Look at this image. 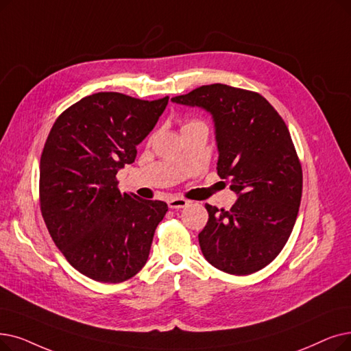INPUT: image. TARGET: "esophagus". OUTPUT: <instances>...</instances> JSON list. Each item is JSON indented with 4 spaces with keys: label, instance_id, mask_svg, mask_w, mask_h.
I'll return each instance as SVG.
<instances>
[{
    "label": "esophagus",
    "instance_id": "obj_1",
    "mask_svg": "<svg viewBox=\"0 0 351 351\" xmlns=\"http://www.w3.org/2000/svg\"><path fill=\"white\" fill-rule=\"evenodd\" d=\"M167 205H169L171 209H182L189 205V201L184 199V197H172V199L167 201Z\"/></svg>",
    "mask_w": 351,
    "mask_h": 351
}]
</instances>
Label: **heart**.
Returning a JSON list of instances; mask_svg holds the SVG:
<instances>
[{
  "instance_id": "heart-1",
  "label": "heart",
  "mask_w": 351,
  "mask_h": 351,
  "mask_svg": "<svg viewBox=\"0 0 351 351\" xmlns=\"http://www.w3.org/2000/svg\"><path fill=\"white\" fill-rule=\"evenodd\" d=\"M197 126H206V125L199 119H184V120L180 121V130H182V133L189 130V129L197 128Z\"/></svg>"
}]
</instances>
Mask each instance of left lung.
Listing matches in <instances>:
<instances>
[{"instance_id":"obj_1","label":"left lung","mask_w":351,"mask_h":351,"mask_svg":"<svg viewBox=\"0 0 351 351\" xmlns=\"http://www.w3.org/2000/svg\"><path fill=\"white\" fill-rule=\"evenodd\" d=\"M172 101L210 112L217 172L239 196L230 210L205 205L209 218L197 235L204 256L232 276L263 269L291 235L302 193L301 162L285 121L256 91L219 83Z\"/></svg>"}]
</instances>
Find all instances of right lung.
Segmentation results:
<instances>
[{"mask_svg": "<svg viewBox=\"0 0 351 351\" xmlns=\"http://www.w3.org/2000/svg\"><path fill=\"white\" fill-rule=\"evenodd\" d=\"M169 97L141 100L100 91L71 104L47 136L40 159V209L45 226L73 268L117 284L146 264L162 201L121 193L117 171L134 162Z\"/></svg>", "mask_w": 351, "mask_h": 351, "instance_id": "add662e5", "label": "right lung"}]
</instances>
